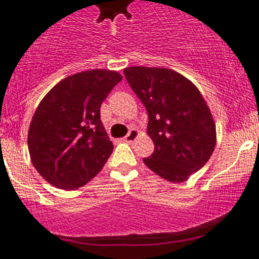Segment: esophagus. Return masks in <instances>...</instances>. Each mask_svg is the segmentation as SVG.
Here are the masks:
<instances>
[{
  "label": "esophagus",
  "mask_w": 259,
  "mask_h": 259,
  "mask_svg": "<svg viewBox=\"0 0 259 259\" xmlns=\"http://www.w3.org/2000/svg\"><path fill=\"white\" fill-rule=\"evenodd\" d=\"M137 137H139V131H137L136 128H132V130H130V132L127 134V136L124 137V141L125 143H134Z\"/></svg>",
  "instance_id": "34e87169"
}]
</instances>
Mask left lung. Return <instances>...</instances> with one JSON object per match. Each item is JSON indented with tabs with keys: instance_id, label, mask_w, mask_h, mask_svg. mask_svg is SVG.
<instances>
[{
	"instance_id": "obj_1",
	"label": "left lung",
	"mask_w": 259,
	"mask_h": 259,
	"mask_svg": "<svg viewBox=\"0 0 259 259\" xmlns=\"http://www.w3.org/2000/svg\"><path fill=\"white\" fill-rule=\"evenodd\" d=\"M125 79L148 111L154 152L144 163L163 179L183 183L211 157L217 132L196 85L168 68L128 67Z\"/></svg>"
}]
</instances>
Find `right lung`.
Returning <instances> with one entry per match:
<instances>
[{
  "mask_svg": "<svg viewBox=\"0 0 259 259\" xmlns=\"http://www.w3.org/2000/svg\"><path fill=\"white\" fill-rule=\"evenodd\" d=\"M122 80L109 70L83 71L59 81L42 98L28 131L32 164L48 183L74 191L102 170L113 153L100 109Z\"/></svg>",
  "mask_w": 259,
  "mask_h": 259,
  "instance_id": "right-lung-1",
  "label": "right lung"
}]
</instances>
